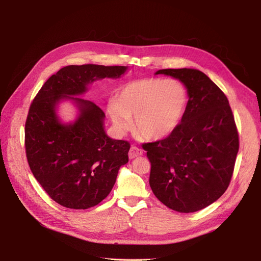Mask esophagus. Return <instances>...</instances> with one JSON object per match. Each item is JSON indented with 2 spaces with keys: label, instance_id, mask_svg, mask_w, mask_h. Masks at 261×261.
Instances as JSON below:
<instances>
[{
  "label": "esophagus",
  "instance_id": "1",
  "mask_svg": "<svg viewBox=\"0 0 261 261\" xmlns=\"http://www.w3.org/2000/svg\"><path fill=\"white\" fill-rule=\"evenodd\" d=\"M141 154H143V150H141L140 148H138L136 146H132L130 147V150H129V152H128L129 159H134V158L139 156Z\"/></svg>",
  "mask_w": 261,
  "mask_h": 261
}]
</instances>
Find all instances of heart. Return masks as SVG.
Returning a JSON list of instances; mask_svg holds the SVG:
<instances>
[{
    "label": "heart",
    "instance_id": "b5f03b06",
    "mask_svg": "<svg viewBox=\"0 0 261 261\" xmlns=\"http://www.w3.org/2000/svg\"><path fill=\"white\" fill-rule=\"evenodd\" d=\"M188 102L185 86L176 80L146 78L129 83L117 92L110 117L117 130L132 127L146 140L168 137L181 122Z\"/></svg>",
    "mask_w": 261,
    "mask_h": 261
}]
</instances>
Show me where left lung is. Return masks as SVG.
Returning <instances> with one entry per match:
<instances>
[{
    "label": "left lung",
    "mask_w": 261,
    "mask_h": 261,
    "mask_svg": "<svg viewBox=\"0 0 261 261\" xmlns=\"http://www.w3.org/2000/svg\"><path fill=\"white\" fill-rule=\"evenodd\" d=\"M155 74L177 78L189 99L171 135L143 145L151 164L149 184L168 208L198 211L230 185L240 148L232 109L224 92L198 69L168 68Z\"/></svg>",
    "instance_id": "1"
}]
</instances>
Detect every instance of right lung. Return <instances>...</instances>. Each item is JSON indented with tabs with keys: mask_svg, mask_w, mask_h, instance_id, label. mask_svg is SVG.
<instances>
[{
	"mask_svg": "<svg viewBox=\"0 0 261 261\" xmlns=\"http://www.w3.org/2000/svg\"><path fill=\"white\" fill-rule=\"evenodd\" d=\"M125 66L69 65L52 75L31 102L25 124L29 168L51 199L70 209L97 206L113 188L118 169L128 162L130 144L107 136L105 112L77 96L96 80L118 78ZM62 97L74 99L81 114L62 124L55 106Z\"/></svg>",
	"mask_w": 261,
	"mask_h": 261,
	"instance_id": "right-lung-1",
	"label": "right lung"
}]
</instances>
